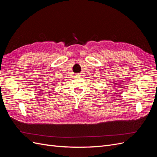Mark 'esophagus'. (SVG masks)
I'll list each match as a JSON object with an SVG mask.
<instances>
[{
	"label": "esophagus",
	"mask_w": 157,
	"mask_h": 157,
	"mask_svg": "<svg viewBox=\"0 0 157 157\" xmlns=\"http://www.w3.org/2000/svg\"><path fill=\"white\" fill-rule=\"evenodd\" d=\"M75 78H80V77H81L82 76H81V75H80V74H77L75 76Z\"/></svg>",
	"instance_id": "1"
}]
</instances>
